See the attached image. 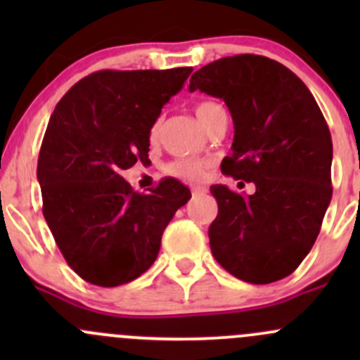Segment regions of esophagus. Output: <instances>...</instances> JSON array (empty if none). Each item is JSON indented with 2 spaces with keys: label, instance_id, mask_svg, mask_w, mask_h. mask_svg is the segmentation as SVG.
Here are the masks:
<instances>
[{
  "label": "esophagus",
  "instance_id": "1",
  "mask_svg": "<svg viewBox=\"0 0 360 360\" xmlns=\"http://www.w3.org/2000/svg\"><path fill=\"white\" fill-rule=\"evenodd\" d=\"M191 193H193V197H202V195L207 193V188L195 184V186H191Z\"/></svg>",
  "mask_w": 360,
  "mask_h": 360
}]
</instances>
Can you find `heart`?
Here are the masks:
<instances>
[{
	"label": "heart",
	"instance_id": "obj_1",
	"mask_svg": "<svg viewBox=\"0 0 360 360\" xmlns=\"http://www.w3.org/2000/svg\"><path fill=\"white\" fill-rule=\"evenodd\" d=\"M195 112H197L198 122H200L203 129H205L207 123H209L214 116L224 112V108L221 106L219 103H216V101H200V103H197V106H195ZM158 132H160V120L158 122H155L153 127H151L150 139L151 141L157 139ZM205 169H207L205 162H202V160H197V158H177L167 165L169 174H172V176L176 177H181V179H188V181L203 179V176H205Z\"/></svg>",
	"mask_w": 360,
	"mask_h": 360
}]
</instances>
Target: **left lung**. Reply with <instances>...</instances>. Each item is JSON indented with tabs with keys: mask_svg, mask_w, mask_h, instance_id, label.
I'll return each mask as SVG.
<instances>
[{
	"mask_svg": "<svg viewBox=\"0 0 360 360\" xmlns=\"http://www.w3.org/2000/svg\"><path fill=\"white\" fill-rule=\"evenodd\" d=\"M188 90L224 101L235 136L221 170L256 186L248 197L210 186L212 256L249 284L288 277L315 244L333 197V141L321 108L291 69L252 53L207 64Z\"/></svg>",
	"mask_w": 360,
	"mask_h": 360,
	"instance_id": "left-lung-1",
	"label": "left lung"
}]
</instances>
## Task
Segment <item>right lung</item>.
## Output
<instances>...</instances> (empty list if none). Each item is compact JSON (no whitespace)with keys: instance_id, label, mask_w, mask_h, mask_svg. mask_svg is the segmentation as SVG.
Returning a JSON list of instances; mask_svg holds the SVG:
<instances>
[{"instance_id":"right-lung-1","label":"right lung","mask_w":360,"mask_h":360,"mask_svg":"<svg viewBox=\"0 0 360 360\" xmlns=\"http://www.w3.org/2000/svg\"><path fill=\"white\" fill-rule=\"evenodd\" d=\"M191 71L92 72L50 116L36 172L43 216L64 259L90 284L116 288L143 275L167 224L191 198L174 177L144 195L120 176L146 162L151 127Z\"/></svg>"}]
</instances>
